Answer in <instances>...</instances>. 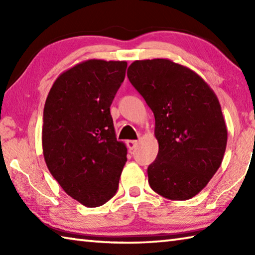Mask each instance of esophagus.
Segmentation results:
<instances>
[{
    "instance_id": "34e87169",
    "label": "esophagus",
    "mask_w": 255,
    "mask_h": 255,
    "mask_svg": "<svg viewBox=\"0 0 255 255\" xmlns=\"http://www.w3.org/2000/svg\"><path fill=\"white\" fill-rule=\"evenodd\" d=\"M137 144H138V141L137 140H133V139H131V140H127V147L129 148V149H133L137 146Z\"/></svg>"
}]
</instances>
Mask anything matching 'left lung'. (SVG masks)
<instances>
[{"label": "left lung", "instance_id": "1", "mask_svg": "<svg viewBox=\"0 0 255 255\" xmlns=\"http://www.w3.org/2000/svg\"><path fill=\"white\" fill-rule=\"evenodd\" d=\"M127 76L155 117L158 154L147 169L150 188L171 200L191 199L225 154L227 128L217 97L196 72L166 58L135 60Z\"/></svg>", "mask_w": 255, "mask_h": 255}]
</instances>
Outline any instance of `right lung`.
I'll list each match as a JSON object with an SVG mask.
<instances>
[{"instance_id":"add662e5","label":"right lung","mask_w":255,"mask_h":255,"mask_svg":"<svg viewBox=\"0 0 255 255\" xmlns=\"http://www.w3.org/2000/svg\"><path fill=\"white\" fill-rule=\"evenodd\" d=\"M126 68L123 60H85L62 73L46 99L47 167L68 196L90 208L115 196L127 162V147L116 138L110 115Z\"/></svg>"}]
</instances>
